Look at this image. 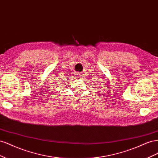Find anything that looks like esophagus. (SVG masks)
Instances as JSON below:
<instances>
[{
    "label": "esophagus",
    "instance_id": "34e87169",
    "mask_svg": "<svg viewBox=\"0 0 158 158\" xmlns=\"http://www.w3.org/2000/svg\"><path fill=\"white\" fill-rule=\"evenodd\" d=\"M78 77H81V74H78Z\"/></svg>",
    "mask_w": 158,
    "mask_h": 158
}]
</instances>
